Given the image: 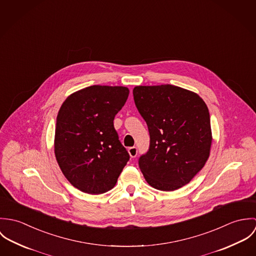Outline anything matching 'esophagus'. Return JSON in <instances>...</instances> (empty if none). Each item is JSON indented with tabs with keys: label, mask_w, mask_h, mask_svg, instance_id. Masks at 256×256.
Listing matches in <instances>:
<instances>
[{
	"label": "esophagus",
	"mask_w": 256,
	"mask_h": 256,
	"mask_svg": "<svg viewBox=\"0 0 256 256\" xmlns=\"http://www.w3.org/2000/svg\"><path fill=\"white\" fill-rule=\"evenodd\" d=\"M128 152L131 158H136V156L138 154V148L136 146H131L128 148Z\"/></svg>",
	"instance_id": "34e87169"
}]
</instances>
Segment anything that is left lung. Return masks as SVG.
Wrapping results in <instances>:
<instances>
[{
    "instance_id": "obj_1",
    "label": "left lung",
    "mask_w": 256,
    "mask_h": 256,
    "mask_svg": "<svg viewBox=\"0 0 256 256\" xmlns=\"http://www.w3.org/2000/svg\"><path fill=\"white\" fill-rule=\"evenodd\" d=\"M134 102L146 121L150 146L139 168L152 187L174 191L202 170L210 154L209 110L196 94L172 84L140 86Z\"/></svg>"
}]
</instances>
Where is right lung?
<instances>
[{"instance_id":"obj_1","label":"right lung","mask_w":256,"mask_h":256,"mask_svg":"<svg viewBox=\"0 0 256 256\" xmlns=\"http://www.w3.org/2000/svg\"><path fill=\"white\" fill-rule=\"evenodd\" d=\"M128 96L125 86H92L67 98L58 112L56 160L66 178L84 193L112 189L130 158L113 125Z\"/></svg>"}]
</instances>
